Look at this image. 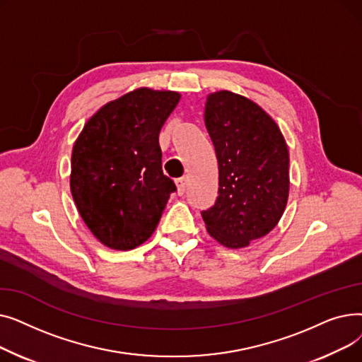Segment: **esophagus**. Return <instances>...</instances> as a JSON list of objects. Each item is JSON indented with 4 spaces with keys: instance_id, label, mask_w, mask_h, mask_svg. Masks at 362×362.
<instances>
[{
    "instance_id": "1",
    "label": "esophagus",
    "mask_w": 362,
    "mask_h": 362,
    "mask_svg": "<svg viewBox=\"0 0 362 362\" xmlns=\"http://www.w3.org/2000/svg\"><path fill=\"white\" fill-rule=\"evenodd\" d=\"M176 186H177V195H183V194L186 192V189H187V182H186V179H185V177L179 179V180L176 182Z\"/></svg>"
}]
</instances>
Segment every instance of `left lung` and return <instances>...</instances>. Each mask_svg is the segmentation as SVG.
<instances>
[{
	"mask_svg": "<svg viewBox=\"0 0 362 362\" xmlns=\"http://www.w3.org/2000/svg\"><path fill=\"white\" fill-rule=\"evenodd\" d=\"M204 120L218 163V197L201 214L218 243L245 248L269 235L286 208L288 145L267 112L230 90L208 95Z\"/></svg>",
	"mask_w": 362,
	"mask_h": 362,
	"instance_id": "obj_1",
	"label": "left lung"
}]
</instances>
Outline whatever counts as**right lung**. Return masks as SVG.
<instances>
[{
	"mask_svg": "<svg viewBox=\"0 0 362 362\" xmlns=\"http://www.w3.org/2000/svg\"><path fill=\"white\" fill-rule=\"evenodd\" d=\"M179 100L173 90H132L95 112L74 142L71 197L88 229L111 250L142 245L176 191L163 173L158 135Z\"/></svg>",
	"mask_w": 362,
	"mask_h": 362,
	"instance_id": "obj_1",
	"label": "right lung"
}]
</instances>
